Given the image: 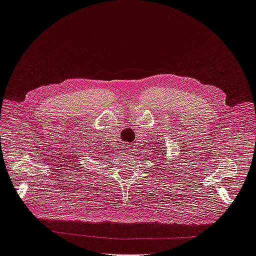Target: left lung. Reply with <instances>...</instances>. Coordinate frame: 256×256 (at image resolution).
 Masks as SVG:
<instances>
[{
	"instance_id": "obj_1",
	"label": "left lung",
	"mask_w": 256,
	"mask_h": 256,
	"mask_svg": "<svg viewBox=\"0 0 256 256\" xmlns=\"http://www.w3.org/2000/svg\"><path fill=\"white\" fill-rule=\"evenodd\" d=\"M160 152H164V150H160ZM156 153H157V152H156ZM164 154H166V153H164ZM157 155H158V153H157ZM162 155H164V153H162ZM158 158H160V160H164V155L162 157H158ZM157 162H158V160H157ZM164 164H166V162H164Z\"/></svg>"
}]
</instances>
